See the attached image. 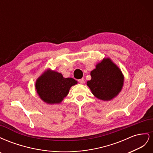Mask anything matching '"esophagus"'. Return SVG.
<instances>
[{"mask_svg": "<svg viewBox=\"0 0 153 153\" xmlns=\"http://www.w3.org/2000/svg\"><path fill=\"white\" fill-rule=\"evenodd\" d=\"M78 82H79L81 84H84V78H81V79L78 80Z\"/></svg>", "mask_w": 153, "mask_h": 153, "instance_id": "esophagus-1", "label": "esophagus"}]
</instances>
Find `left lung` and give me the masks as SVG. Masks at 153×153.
<instances>
[{
    "label": "left lung",
    "mask_w": 153,
    "mask_h": 153,
    "mask_svg": "<svg viewBox=\"0 0 153 153\" xmlns=\"http://www.w3.org/2000/svg\"><path fill=\"white\" fill-rule=\"evenodd\" d=\"M87 82L92 94L103 101H110L121 91L124 77L120 68L109 57H105L91 71Z\"/></svg>",
    "instance_id": "1"
}]
</instances>
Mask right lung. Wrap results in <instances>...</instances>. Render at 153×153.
<instances>
[{"label":"right lung","instance_id":"obj_1","mask_svg":"<svg viewBox=\"0 0 153 153\" xmlns=\"http://www.w3.org/2000/svg\"><path fill=\"white\" fill-rule=\"evenodd\" d=\"M77 83L73 78H64L61 73L48 68L37 78L35 89L45 103L59 104L68 96L70 88Z\"/></svg>","mask_w":153,"mask_h":153}]
</instances>
